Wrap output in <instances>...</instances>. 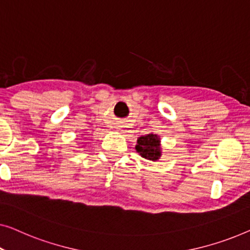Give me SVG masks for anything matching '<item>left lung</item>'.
Here are the masks:
<instances>
[{
	"mask_svg": "<svg viewBox=\"0 0 250 250\" xmlns=\"http://www.w3.org/2000/svg\"><path fill=\"white\" fill-rule=\"evenodd\" d=\"M136 150L144 159L157 161L161 157V139L155 133H148L139 137L137 140Z\"/></svg>",
	"mask_w": 250,
	"mask_h": 250,
	"instance_id": "left-lung-1",
	"label": "left lung"
}]
</instances>
